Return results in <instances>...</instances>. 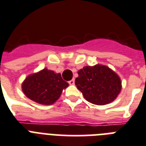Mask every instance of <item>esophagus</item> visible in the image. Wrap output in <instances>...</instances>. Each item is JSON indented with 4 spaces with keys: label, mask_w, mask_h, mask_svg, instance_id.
Segmentation results:
<instances>
[{
    "label": "esophagus",
    "mask_w": 146,
    "mask_h": 146,
    "mask_svg": "<svg viewBox=\"0 0 146 146\" xmlns=\"http://www.w3.org/2000/svg\"><path fill=\"white\" fill-rule=\"evenodd\" d=\"M69 84H70V85H74V84H75V79H71L70 81H69Z\"/></svg>",
    "instance_id": "esophagus-1"
}]
</instances>
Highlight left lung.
<instances>
[{"mask_svg":"<svg viewBox=\"0 0 146 146\" xmlns=\"http://www.w3.org/2000/svg\"><path fill=\"white\" fill-rule=\"evenodd\" d=\"M76 78L77 88L87 101L95 105H105L112 102L121 89L120 77L106 66H86L78 71Z\"/></svg>","mask_w":146,"mask_h":146,"instance_id":"left-lung-1","label":"left lung"}]
</instances>
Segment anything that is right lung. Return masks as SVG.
Returning a JSON list of instances; mask_svg holds the SVG:
<instances>
[{
  "label": "right lung",
  "mask_w": 146,
  "mask_h": 146,
  "mask_svg": "<svg viewBox=\"0 0 146 146\" xmlns=\"http://www.w3.org/2000/svg\"><path fill=\"white\" fill-rule=\"evenodd\" d=\"M68 85L61 73L44 68L27 76L22 83V89L26 97L33 101L42 105H52Z\"/></svg>",
  "instance_id": "add662e5"
}]
</instances>
